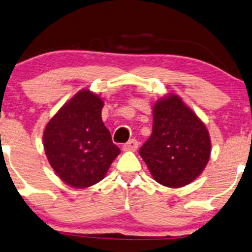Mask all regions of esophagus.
<instances>
[{"label": "esophagus", "instance_id": "34e87169", "mask_svg": "<svg viewBox=\"0 0 252 252\" xmlns=\"http://www.w3.org/2000/svg\"><path fill=\"white\" fill-rule=\"evenodd\" d=\"M138 145H139L138 141L135 138H132L130 139L128 143H126V144L123 145V150L124 151H136V150L138 149Z\"/></svg>", "mask_w": 252, "mask_h": 252}]
</instances>
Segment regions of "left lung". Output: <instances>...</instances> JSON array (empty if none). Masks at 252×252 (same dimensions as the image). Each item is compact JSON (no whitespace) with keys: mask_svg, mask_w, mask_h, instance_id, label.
<instances>
[{"mask_svg":"<svg viewBox=\"0 0 252 252\" xmlns=\"http://www.w3.org/2000/svg\"><path fill=\"white\" fill-rule=\"evenodd\" d=\"M139 155L157 183L177 189L201 174L211 156V139L199 117L172 94L155 104L152 133Z\"/></svg>","mask_w":252,"mask_h":252,"instance_id":"1","label":"left lung"}]
</instances>
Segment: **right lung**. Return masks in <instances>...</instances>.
Masks as SVG:
<instances>
[{"mask_svg":"<svg viewBox=\"0 0 252 252\" xmlns=\"http://www.w3.org/2000/svg\"><path fill=\"white\" fill-rule=\"evenodd\" d=\"M103 101L80 91L56 114L44 130L46 157L60 179L75 189L101 181L121 150L101 119Z\"/></svg>","mask_w":252,"mask_h":252,"instance_id":"obj_1","label":"right lung"}]
</instances>
